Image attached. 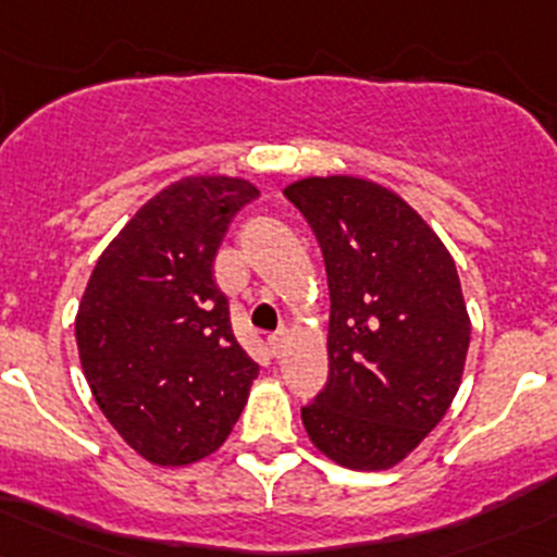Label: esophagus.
Listing matches in <instances>:
<instances>
[{"mask_svg":"<svg viewBox=\"0 0 557 557\" xmlns=\"http://www.w3.org/2000/svg\"><path fill=\"white\" fill-rule=\"evenodd\" d=\"M286 341H289V330H286V326H284V330H278L276 335L268 337V348H271L273 357H278L281 348H284V343H286Z\"/></svg>","mask_w":557,"mask_h":557,"instance_id":"esophagus-1","label":"esophagus"}]
</instances>
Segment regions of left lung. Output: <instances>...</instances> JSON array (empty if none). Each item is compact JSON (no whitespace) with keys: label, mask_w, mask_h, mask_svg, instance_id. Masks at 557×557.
I'll list each match as a JSON object with an SVG mask.
<instances>
[{"label":"left lung","mask_w":557,"mask_h":557,"mask_svg":"<svg viewBox=\"0 0 557 557\" xmlns=\"http://www.w3.org/2000/svg\"><path fill=\"white\" fill-rule=\"evenodd\" d=\"M284 195L317 233L330 284V377L302 407V426L341 467H397L461 386L472 321L456 262L432 225L377 182L306 176Z\"/></svg>","instance_id":"obj_1"}]
</instances>
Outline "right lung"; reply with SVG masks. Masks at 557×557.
<instances>
[{"label":"right lung","instance_id":"add662e5","mask_svg":"<svg viewBox=\"0 0 557 557\" xmlns=\"http://www.w3.org/2000/svg\"><path fill=\"white\" fill-rule=\"evenodd\" d=\"M260 190L225 174L152 195L96 262L74 319L79 364L120 437L158 467H187L236 426L255 383L214 257Z\"/></svg>","mask_w":557,"mask_h":557}]
</instances>
